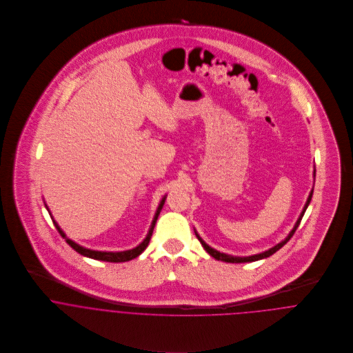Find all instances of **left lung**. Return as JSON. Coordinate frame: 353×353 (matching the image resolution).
Masks as SVG:
<instances>
[{
    "label": "left lung",
    "instance_id": "obj_1",
    "mask_svg": "<svg viewBox=\"0 0 353 353\" xmlns=\"http://www.w3.org/2000/svg\"><path fill=\"white\" fill-rule=\"evenodd\" d=\"M312 176L315 178V167H314V172H312ZM312 193H314V186H312V189H311V192H310V194H308V197H307V201L304 203V206H303V210L301 212V214H299V217H298V220H296V223H295V225H294V228L291 230V232L285 236V239H283L280 243H277L276 246H273V248H270L269 250H266V252H259V254H254V255H248V256H238V255H231V254H225V252H217L216 249H213V248H210L208 243H205L203 242V239H202L201 236L199 235V232L194 230V232H196V236L199 238V241L201 242L202 248L205 249V252H208L209 255H212L214 259H217V261H223V262H231V263H243V262H254V261H259V259H263V258H268V256H270V255H273L274 252H277V250H280L292 236H294V234H295V231H296V228L299 227V224H301V220H302L303 214H304V212H305V209L308 208V205H310V201H311V197H312Z\"/></svg>",
    "mask_w": 353,
    "mask_h": 353
}]
</instances>
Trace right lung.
<instances>
[{
    "mask_svg": "<svg viewBox=\"0 0 353 353\" xmlns=\"http://www.w3.org/2000/svg\"><path fill=\"white\" fill-rule=\"evenodd\" d=\"M165 199H167V196H164V197L160 200V202H159V206H157V209H156V212H154V216H153V220H152L151 227H150L148 234H147V236L144 238V241H143L140 245H137L136 248H133V249H130V250H123V252H101V250H92V249H87V248H84V246H80L79 243L73 242L72 239H69V238L66 236V234L61 230V227L58 225V223H57V221L54 220V217L51 216L49 206H48L46 203H45V206H46V209L49 210L51 220H52L55 228L58 230L59 235L66 241V243H68L74 252H77L79 254L84 255V256H88V258H92V259H98V261H104V262H126V261H130V259L139 256L141 252L147 249V246L150 245V241H151L152 232H153L156 220H157V217H159V214H160V210H161V208H163V205H164Z\"/></svg>",
    "mask_w": 353,
    "mask_h": 353,
    "instance_id": "1",
    "label": "right lung"
}]
</instances>
